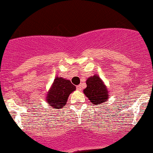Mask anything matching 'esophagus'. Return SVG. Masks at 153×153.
Here are the masks:
<instances>
[{"instance_id":"esophagus-1","label":"esophagus","mask_w":153,"mask_h":153,"mask_svg":"<svg viewBox=\"0 0 153 153\" xmlns=\"http://www.w3.org/2000/svg\"><path fill=\"white\" fill-rule=\"evenodd\" d=\"M76 89H77V90L81 91L82 90V86H81V85H78V86H76Z\"/></svg>"}]
</instances>
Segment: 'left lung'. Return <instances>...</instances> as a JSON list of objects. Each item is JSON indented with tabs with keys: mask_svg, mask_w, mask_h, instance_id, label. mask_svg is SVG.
I'll return each instance as SVG.
<instances>
[{
	"mask_svg": "<svg viewBox=\"0 0 153 153\" xmlns=\"http://www.w3.org/2000/svg\"><path fill=\"white\" fill-rule=\"evenodd\" d=\"M86 88L83 89V93L94 105H99L108 102L109 99L108 90L99 76L95 74L91 76L86 82Z\"/></svg>",
	"mask_w": 153,
	"mask_h": 153,
	"instance_id": "left-lung-1",
	"label": "left lung"
}]
</instances>
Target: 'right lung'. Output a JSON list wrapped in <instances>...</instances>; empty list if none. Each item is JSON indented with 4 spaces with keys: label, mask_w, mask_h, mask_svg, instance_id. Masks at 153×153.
<instances>
[{
    "label": "right lung",
    "mask_w": 153,
    "mask_h": 153,
    "mask_svg": "<svg viewBox=\"0 0 153 153\" xmlns=\"http://www.w3.org/2000/svg\"><path fill=\"white\" fill-rule=\"evenodd\" d=\"M76 90V86L68 79L56 76L47 92L45 101L53 108L60 109L66 105L68 97Z\"/></svg>",
    "instance_id": "add662e5"
}]
</instances>
